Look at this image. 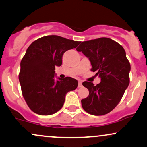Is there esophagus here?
I'll list each match as a JSON object with an SVG mask.
<instances>
[{
  "instance_id": "esophagus-1",
  "label": "esophagus",
  "mask_w": 147,
  "mask_h": 147,
  "mask_svg": "<svg viewBox=\"0 0 147 147\" xmlns=\"http://www.w3.org/2000/svg\"><path fill=\"white\" fill-rule=\"evenodd\" d=\"M82 80H78V88H80V87H82Z\"/></svg>"
}]
</instances>
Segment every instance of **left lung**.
Listing matches in <instances>:
<instances>
[{"label":"left lung","mask_w":147,"mask_h":147,"mask_svg":"<svg viewBox=\"0 0 147 147\" xmlns=\"http://www.w3.org/2000/svg\"><path fill=\"white\" fill-rule=\"evenodd\" d=\"M76 50L88 58L91 71L101 78L96 86L87 81L82 83L89 91L81 100L83 109L95 116L109 113L120 102L129 84L131 66L124 48L110 38L101 37L81 42Z\"/></svg>","instance_id":"left-lung-1"}]
</instances>
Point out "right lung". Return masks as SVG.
I'll use <instances>...</instances> for the list:
<instances>
[{
  "label": "right lung",
  "mask_w": 147,
  "mask_h": 147,
  "mask_svg": "<svg viewBox=\"0 0 147 147\" xmlns=\"http://www.w3.org/2000/svg\"><path fill=\"white\" fill-rule=\"evenodd\" d=\"M80 41L57 35H48L33 41L20 63L19 81L22 93L29 108L40 115H50L62 108L65 95L77 88V80L71 77L54 80L55 67L62 65L67 50Z\"/></svg>",
  "instance_id": "right-lung-1"
}]
</instances>
